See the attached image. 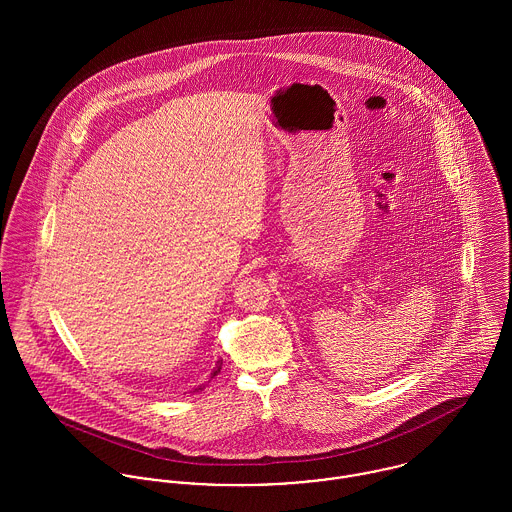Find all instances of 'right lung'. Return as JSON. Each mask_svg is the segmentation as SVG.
Instances as JSON below:
<instances>
[{
	"instance_id": "add662e5",
	"label": "right lung",
	"mask_w": 512,
	"mask_h": 512,
	"mask_svg": "<svg viewBox=\"0 0 512 512\" xmlns=\"http://www.w3.org/2000/svg\"><path fill=\"white\" fill-rule=\"evenodd\" d=\"M220 368H222V359H220V361H217V366H215V370H213V374H211V378H213V376H217V374H219Z\"/></svg>"
}]
</instances>
